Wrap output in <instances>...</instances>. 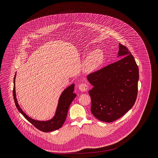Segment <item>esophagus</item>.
Masks as SVG:
<instances>
[{
  "label": "esophagus",
  "instance_id": "1",
  "mask_svg": "<svg viewBox=\"0 0 158 158\" xmlns=\"http://www.w3.org/2000/svg\"><path fill=\"white\" fill-rule=\"evenodd\" d=\"M78 89L81 92H85L88 89V86L85 83H81L78 86Z\"/></svg>",
  "mask_w": 158,
  "mask_h": 158
}]
</instances>
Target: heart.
Instances as JSON below:
<instances>
[{
  "instance_id": "heart-1",
  "label": "heart",
  "mask_w": 158,
  "mask_h": 158,
  "mask_svg": "<svg viewBox=\"0 0 158 158\" xmlns=\"http://www.w3.org/2000/svg\"><path fill=\"white\" fill-rule=\"evenodd\" d=\"M104 60V55L100 49H97L90 52L86 58L85 63V70L88 72L96 70L102 64Z\"/></svg>"
}]
</instances>
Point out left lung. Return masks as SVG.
<instances>
[{"mask_svg": "<svg viewBox=\"0 0 158 158\" xmlns=\"http://www.w3.org/2000/svg\"><path fill=\"white\" fill-rule=\"evenodd\" d=\"M122 58L88 75L93 86L89 91L91 113L105 122L122 117L135 105L138 88L139 69L128 48L119 44Z\"/></svg>", "mask_w": 158, "mask_h": 158, "instance_id": "left-lung-1", "label": "left lung"}]
</instances>
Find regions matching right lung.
<instances>
[{
    "label": "right lung",
    "mask_w": 158,
    "mask_h": 158,
    "mask_svg": "<svg viewBox=\"0 0 158 158\" xmlns=\"http://www.w3.org/2000/svg\"><path fill=\"white\" fill-rule=\"evenodd\" d=\"M15 78L16 74L14 77V86L13 90V98L17 109L23 114V116L33 126H35V128L44 133L53 131L60 128L65 122L68 114V110L72 102L77 96V95L75 93H73L74 84H72V85L69 86L68 88H66L61 94L59 98L56 113L53 118L48 121H38L32 119L31 118L27 116V115H26L23 113L21 108L19 107V105L18 103L17 99L16 97L15 84Z\"/></svg>",
    "instance_id": "obj_1"
}]
</instances>
